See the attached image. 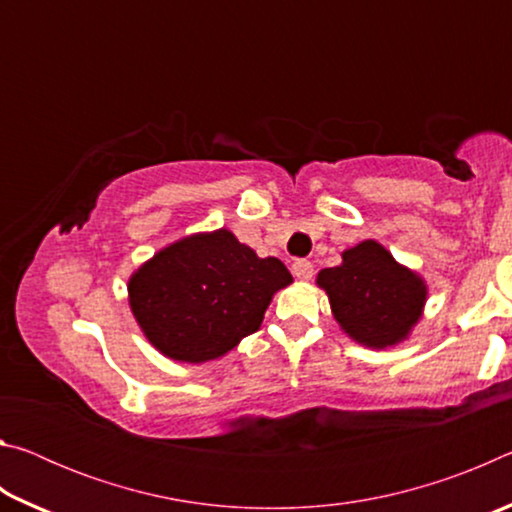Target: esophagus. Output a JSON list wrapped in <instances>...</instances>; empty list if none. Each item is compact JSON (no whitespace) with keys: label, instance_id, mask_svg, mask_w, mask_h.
<instances>
[{"label":"esophagus","instance_id":"1","mask_svg":"<svg viewBox=\"0 0 512 512\" xmlns=\"http://www.w3.org/2000/svg\"><path fill=\"white\" fill-rule=\"evenodd\" d=\"M291 271L298 280H311V275H314V264L307 262V259H296L291 266Z\"/></svg>","mask_w":512,"mask_h":512}]
</instances>
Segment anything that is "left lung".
<instances>
[{
  "label": "left lung",
  "mask_w": 512,
  "mask_h": 512,
  "mask_svg": "<svg viewBox=\"0 0 512 512\" xmlns=\"http://www.w3.org/2000/svg\"><path fill=\"white\" fill-rule=\"evenodd\" d=\"M343 262L318 273L336 323L368 348L402 343L422 316L427 284L377 241H361L343 250Z\"/></svg>",
  "instance_id": "1"
}]
</instances>
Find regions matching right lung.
Listing matches in <instances>:
<instances>
[{
    "label": "right lung",
    "instance_id": "1",
    "mask_svg": "<svg viewBox=\"0 0 512 512\" xmlns=\"http://www.w3.org/2000/svg\"><path fill=\"white\" fill-rule=\"evenodd\" d=\"M293 282L277 257H257L230 230L162 248L128 280V302L164 357L205 363L259 329L273 296Z\"/></svg>",
    "mask_w": 512,
    "mask_h": 512
}]
</instances>
